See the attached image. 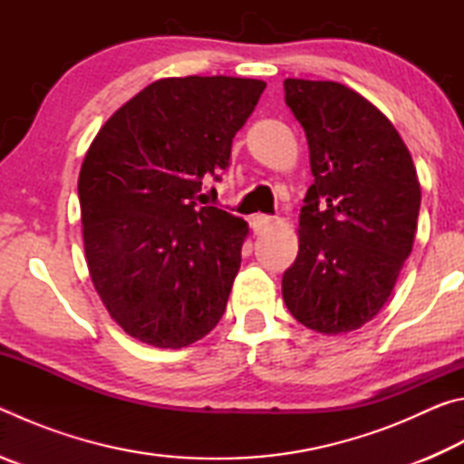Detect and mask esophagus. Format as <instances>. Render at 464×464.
Listing matches in <instances>:
<instances>
[{
	"mask_svg": "<svg viewBox=\"0 0 464 464\" xmlns=\"http://www.w3.org/2000/svg\"><path fill=\"white\" fill-rule=\"evenodd\" d=\"M272 223H274V218L268 217V215H256L254 218H251V227H254L256 235H260L266 229H270Z\"/></svg>",
	"mask_w": 464,
	"mask_h": 464,
	"instance_id": "esophagus-1",
	"label": "esophagus"
}]
</instances>
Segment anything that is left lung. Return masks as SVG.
<instances>
[{"label": "left lung", "mask_w": 464, "mask_h": 464, "mask_svg": "<svg viewBox=\"0 0 464 464\" xmlns=\"http://www.w3.org/2000/svg\"><path fill=\"white\" fill-rule=\"evenodd\" d=\"M315 182L298 217V256L282 276L293 317L354 332L391 296L411 254L421 190L410 149L379 108L337 82L285 80Z\"/></svg>", "instance_id": "left-lung-1"}]
</instances>
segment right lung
Instances as JSON below:
<instances>
[{"mask_svg": "<svg viewBox=\"0 0 464 464\" xmlns=\"http://www.w3.org/2000/svg\"><path fill=\"white\" fill-rule=\"evenodd\" d=\"M264 88L227 75L157 80L92 140L77 182L85 260L135 340L178 350L221 321L249 227L198 192L229 166Z\"/></svg>", "mask_w": 464, "mask_h": 464, "instance_id": "add662e5", "label": "right lung"}]
</instances>
